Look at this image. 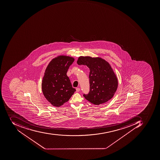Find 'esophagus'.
<instances>
[{
	"mask_svg": "<svg viewBox=\"0 0 160 160\" xmlns=\"http://www.w3.org/2000/svg\"><path fill=\"white\" fill-rule=\"evenodd\" d=\"M80 88H76V92H78L80 91Z\"/></svg>",
	"mask_w": 160,
	"mask_h": 160,
	"instance_id": "obj_1",
	"label": "esophagus"
}]
</instances>
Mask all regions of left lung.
Segmentation results:
<instances>
[{
  "mask_svg": "<svg viewBox=\"0 0 160 160\" xmlns=\"http://www.w3.org/2000/svg\"><path fill=\"white\" fill-rule=\"evenodd\" d=\"M77 63L86 65L90 69V92L83 95L85 99L100 105L112 99L118 87V79L108 62L100 57L80 56Z\"/></svg>",
  "mask_w": 160,
  "mask_h": 160,
  "instance_id": "obj_1",
  "label": "left lung"
}]
</instances>
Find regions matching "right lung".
I'll list each match as a JSON object with an SVG mask.
<instances>
[{
  "label": "right lung",
  "instance_id": "obj_1",
  "mask_svg": "<svg viewBox=\"0 0 160 160\" xmlns=\"http://www.w3.org/2000/svg\"><path fill=\"white\" fill-rule=\"evenodd\" d=\"M74 60L72 57L58 56L52 59L46 68L42 90L46 99L53 106H62L76 91L67 75Z\"/></svg>",
  "mask_w": 160,
  "mask_h": 160
}]
</instances>
